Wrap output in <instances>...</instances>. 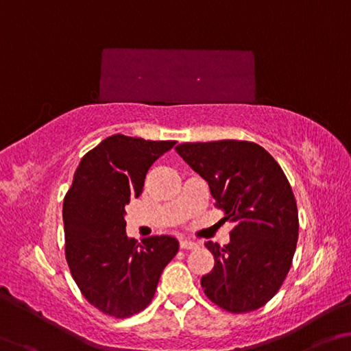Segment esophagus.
<instances>
[{
    "instance_id": "34e87169",
    "label": "esophagus",
    "mask_w": 351,
    "mask_h": 351,
    "mask_svg": "<svg viewBox=\"0 0 351 351\" xmlns=\"http://www.w3.org/2000/svg\"><path fill=\"white\" fill-rule=\"evenodd\" d=\"M198 247L199 245L197 242L189 241V239H181V241H180V248H182V250H195Z\"/></svg>"
}]
</instances>
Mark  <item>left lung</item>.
Segmentation results:
<instances>
[{"mask_svg":"<svg viewBox=\"0 0 351 351\" xmlns=\"http://www.w3.org/2000/svg\"><path fill=\"white\" fill-rule=\"evenodd\" d=\"M176 153L208 181L215 208L234 223L230 243L204 245L214 269L202 278L210 302L232 314L270 302L291 270L298 209L285 171L271 154L247 141L181 143Z\"/></svg>","mask_w":351,"mask_h":351,"instance_id":"left-lung-1","label":"left lung"}]
</instances>
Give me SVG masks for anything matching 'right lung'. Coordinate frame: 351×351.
<instances>
[{
  "instance_id": "obj_1",
  "label": "right lung",
  "mask_w": 351,
  "mask_h": 351,
  "mask_svg": "<svg viewBox=\"0 0 351 351\" xmlns=\"http://www.w3.org/2000/svg\"><path fill=\"white\" fill-rule=\"evenodd\" d=\"M175 141L114 134L81 159L64 198L65 259L84 298L126 319L152 303L165 265L178 253L171 236L137 243L126 236L125 206L143 191L149 167Z\"/></svg>"
}]
</instances>
